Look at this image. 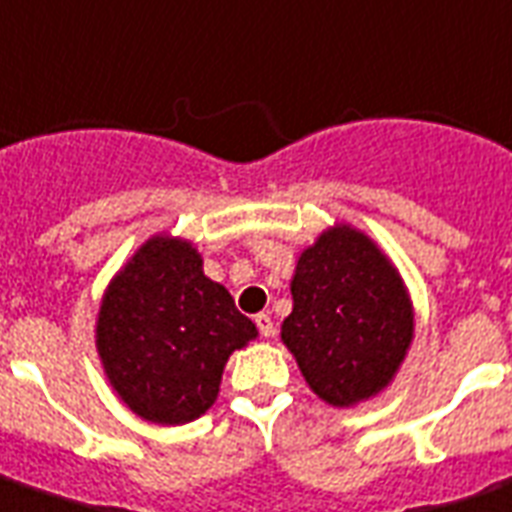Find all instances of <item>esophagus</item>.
Masks as SVG:
<instances>
[{
	"mask_svg": "<svg viewBox=\"0 0 512 512\" xmlns=\"http://www.w3.org/2000/svg\"><path fill=\"white\" fill-rule=\"evenodd\" d=\"M255 325H257V330H260V335H263V338H271V335L276 333V327H273V319L268 317V314H257Z\"/></svg>",
	"mask_w": 512,
	"mask_h": 512,
	"instance_id": "obj_1",
	"label": "esophagus"
}]
</instances>
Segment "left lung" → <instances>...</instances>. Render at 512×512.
Returning <instances> with one entry per match:
<instances>
[{"label": "left lung", "instance_id": "1", "mask_svg": "<svg viewBox=\"0 0 512 512\" xmlns=\"http://www.w3.org/2000/svg\"><path fill=\"white\" fill-rule=\"evenodd\" d=\"M282 341L325 403L349 408L392 384L413 341L403 276L376 241L351 225L327 228L292 276Z\"/></svg>", "mask_w": 512, "mask_h": 512}]
</instances>
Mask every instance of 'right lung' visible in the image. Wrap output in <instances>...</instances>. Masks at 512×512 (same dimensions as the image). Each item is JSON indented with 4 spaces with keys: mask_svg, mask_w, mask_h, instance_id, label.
Masks as SVG:
<instances>
[{
    "mask_svg": "<svg viewBox=\"0 0 512 512\" xmlns=\"http://www.w3.org/2000/svg\"><path fill=\"white\" fill-rule=\"evenodd\" d=\"M257 338L198 249L169 233L136 249L101 298L96 349L117 397L144 421L177 427L217 400L222 370Z\"/></svg>",
    "mask_w": 512,
    "mask_h": 512,
    "instance_id": "1",
    "label": "right lung"
}]
</instances>
